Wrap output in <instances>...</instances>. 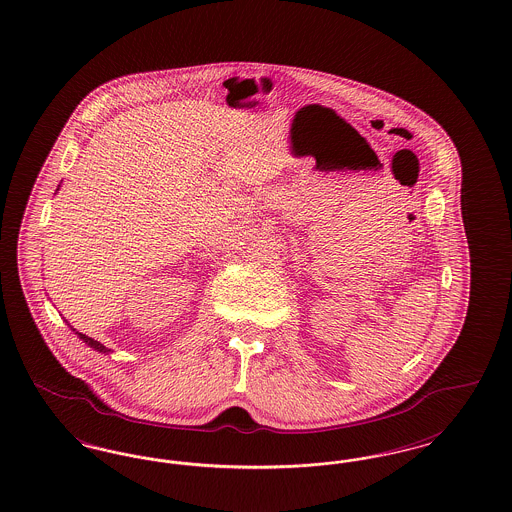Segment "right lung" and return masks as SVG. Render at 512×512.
<instances>
[{
	"label": "right lung",
	"instance_id": "add662e5",
	"mask_svg": "<svg viewBox=\"0 0 512 512\" xmlns=\"http://www.w3.org/2000/svg\"><path fill=\"white\" fill-rule=\"evenodd\" d=\"M57 190H59V188H57ZM69 328H71L74 334H76L80 340L84 341L88 347H92L94 351H99V353H103V355H109V351H111V349H107L103 343H99L98 340H94V338H90V336H86V334H80V332H76V328H73L71 324H69Z\"/></svg>",
	"mask_w": 512,
	"mask_h": 512
}]
</instances>
